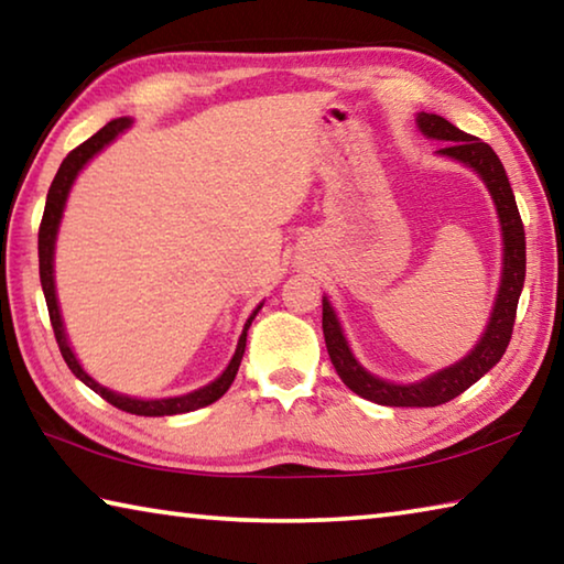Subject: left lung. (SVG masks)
Instances as JSON below:
<instances>
[{"label": "left lung", "instance_id": "obj_1", "mask_svg": "<svg viewBox=\"0 0 564 564\" xmlns=\"http://www.w3.org/2000/svg\"><path fill=\"white\" fill-rule=\"evenodd\" d=\"M415 127L425 139L443 141V147L435 151L437 156L453 159L465 169H470L482 181L485 188H488L502 236V269L488 326H485L482 336L477 338L470 352H465L460 360L435 370L431 376L410 380V383L386 380L370 373L362 366L350 348L346 330L340 326V318L336 308H333L330 299L323 295V336H326V348L333 360V368H336V373L352 393L390 408L443 405L447 400L465 393L492 366H498L512 336L514 313H518V301L524 285V228L520 221L518 204H514L508 174H505V166L498 154L485 141L460 131L455 123L437 117V113L420 111L415 117Z\"/></svg>", "mask_w": 564, "mask_h": 564}]
</instances>
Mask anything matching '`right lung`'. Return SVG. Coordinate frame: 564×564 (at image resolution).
Returning <instances> with one entry per match:
<instances>
[{"instance_id":"obj_1","label":"right lung","mask_w":564,"mask_h":564,"mask_svg":"<svg viewBox=\"0 0 564 564\" xmlns=\"http://www.w3.org/2000/svg\"><path fill=\"white\" fill-rule=\"evenodd\" d=\"M131 127H133V119L131 117L113 119V121L107 123V127L94 133L91 139L84 141L82 147H76L72 154L62 161V166H59V171H56V176H54L52 186H50V194H46V206H44V216H42V226H40V279H42V291H44V299H46V308H50V318H52V328H54L56 343H59V350H62V356L66 360V366H69L72 373L79 378L84 386L91 388L94 393L101 395L113 408L127 410V413H131V415H147V417L181 415V413H191V410H198V408H204V405L216 403V400L221 398L228 388H231L234 378L238 373V366H241V358H243V352H246L248 328H251L253 318L259 316V311L263 308V303L256 305L251 316L246 318L243 330H241V336H238V343H236V350H234L231 360H228V366L224 368V373L218 376V378H214L212 383H206L202 388L191 390V393H181V395L137 398V395L117 393V390L101 386L99 380H94L87 373V370H84V366L79 362V358H76V352L72 348L69 336H66L62 308H59V299H56V281H54L56 236H59L64 208H66V202H69L74 181L79 178V174H82L84 169H87V164H89L94 156L101 154L104 149H107L109 144H113V141H117L121 133H127Z\"/></svg>"}]
</instances>
